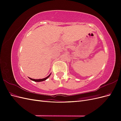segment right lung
<instances>
[{
    "label": "right lung",
    "mask_w": 121,
    "mask_h": 121,
    "mask_svg": "<svg viewBox=\"0 0 121 121\" xmlns=\"http://www.w3.org/2000/svg\"><path fill=\"white\" fill-rule=\"evenodd\" d=\"M51 74L47 77L45 78H43V79H32L31 78H29V79H30V80H32V81H35V82H41V81H45V80H46L47 78H48L50 76Z\"/></svg>",
    "instance_id": "obj_1"
}]
</instances>
